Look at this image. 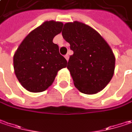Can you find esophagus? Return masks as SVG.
<instances>
[{
	"label": "esophagus",
	"instance_id": "esophagus-1",
	"mask_svg": "<svg viewBox=\"0 0 132 132\" xmlns=\"http://www.w3.org/2000/svg\"><path fill=\"white\" fill-rule=\"evenodd\" d=\"M64 58L66 59L67 61H68V59H69V55H68V54H66V55L64 56Z\"/></svg>",
	"mask_w": 132,
	"mask_h": 132
}]
</instances>
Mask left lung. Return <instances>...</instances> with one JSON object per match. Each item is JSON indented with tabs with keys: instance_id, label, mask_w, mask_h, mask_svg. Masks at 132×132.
<instances>
[{
	"instance_id": "obj_1",
	"label": "left lung",
	"mask_w": 132,
	"mask_h": 132,
	"mask_svg": "<svg viewBox=\"0 0 132 132\" xmlns=\"http://www.w3.org/2000/svg\"><path fill=\"white\" fill-rule=\"evenodd\" d=\"M62 33L73 51L67 68L75 87L85 94L101 91L115 68V56L109 44L97 31L79 21L64 23Z\"/></svg>"
}]
</instances>
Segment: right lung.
Returning a JSON list of instances; mask_svg holds the SVG:
<instances>
[{"label":"right lung","instance_id":"1","mask_svg":"<svg viewBox=\"0 0 132 132\" xmlns=\"http://www.w3.org/2000/svg\"><path fill=\"white\" fill-rule=\"evenodd\" d=\"M63 23L47 21L31 31L19 45L13 56L18 80L26 90L42 92L53 84L59 70L67 67L53 38L62 30Z\"/></svg>","mask_w":132,"mask_h":132}]
</instances>
